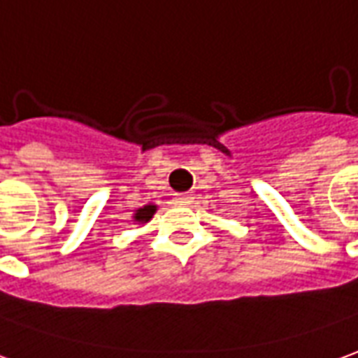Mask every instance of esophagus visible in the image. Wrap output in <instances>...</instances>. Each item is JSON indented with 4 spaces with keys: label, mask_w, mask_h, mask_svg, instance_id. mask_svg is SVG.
Instances as JSON below:
<instances>
[{
    "label": "esophagus",
    "mask_w": 358,
    "mask_h": 358,
    "mask_svg": "<svg viewBox=\"0 0 358 358\" xmlns=\"http://www.w3.org/2000/svg\"><path fill=\"white\" fill-rule=\"evenodd\" d=\"M173 201L177 206H189V204L193 203V194L191 193H177L173 196Z\"/></svg>",
    "instance_id": "1"
}]
</instances>
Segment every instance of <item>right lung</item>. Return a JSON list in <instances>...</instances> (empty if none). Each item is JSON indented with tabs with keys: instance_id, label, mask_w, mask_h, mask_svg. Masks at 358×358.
<instances>
[{
	"instance_id": "obj_1",
	"label": "right lung",
	"mask_w": 358,
	"mask_h": 358,
	"mask_svg": "<svg viewBox=\"0 0 358 358\" xmlns=\"http://www.w3.org/2000/svg\"><path fill=\"white\" fill-rule=\"evenodd\" d=\"M155 210H157V204H144L142 208H138V210L132 214V222H134V224H146V222L154 216Z\"/></svg>"
}]
</instances>
